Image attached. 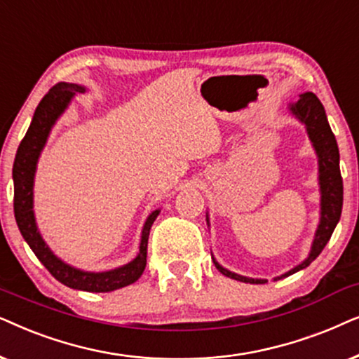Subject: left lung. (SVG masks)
<instances>
[{
  "instance_id": "left-lung-1",
  "label": "left lung",
  "mask_w": 359,
  "mask_h": 359,
  "mask_svg": "<svg viewBox=\"0 0 359 359\" xmlns=\"http://www.w3.org/2000/svg\"><path fill=\"white\" fill-rule=\"evenodd\" d=\"M290 113L299 119L300 123L305 124L307 130L309 140L312 141V146L318 157V185H320V223L315 231V238L310 248V252L307 259L295 266L285 274L276 277L283 279L294 272L310 266V262L318 257L323 248L327 246L330 238H332L333 229H335L337 223L340 222L341 217V207H343V179L340 174V152H338V144L335 140V135L332 133L330 128L327 114H325L323 104L320 103L317 95L312 92L299 95V100L295 103L289 104ZM208 223V215H207ZM212 259L217 266V269L222 272L223 276L231 277V279L240 280V283H250V284H264L266 279H252V277H245L224 269L219 266L217 259L212 255Z\"/></svg>"
}]
</instances>
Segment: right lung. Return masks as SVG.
Returning a JSON list of instances; mask_svg holds the SVG:
<instances>
[{
    "instance_id": "obj_1",
    "label": "right lung",
    "mask_w": 359,
    "mask_h": 359,
    "mask_svg": "<svg viewBox=\"0 0 359 359\" xmlns=\"http://www.w3.org/2000/svg\"><path fill=\"white\" fill-rule=\"evenodd\" d=\"M85 87L76 83L60 82L52 87L46 97L37 104L34 116L26 136L18 147L16 159L13 164V180H14V218L24 240L37 256L46 269L55 277L59 283L67 287L76 290H87V292H111V290L126 287L140 279L146 267L147 257V240L152 223L157 218L161 210H154L147 217L141 233L140 252L128 264L116 269L104 272H88L76 269L57 257L50 248L42 240L39 228L36 224L34 217V175L37 161L42 149H44L47 137L60 114L65 111L75 93H85Z\"/></svg>"
}]
</instances>
